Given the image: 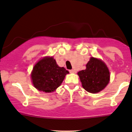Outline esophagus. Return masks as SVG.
Masks as SVG:
<instances>
[{
	"label": "esophagus",
	"instance_id": "esophagus-1",
	"mask_svg": "<svg viewBox=\"0 0 132 132\" xmlns=\"http://www.w3.org/2000/svg\"><path fill=\"white\" fill-rule=\"evenodd\" d=\"M69 72H71V73H75L76 71H75V70H74V69H71V70H70Z\"/></svg>",
	"mask_w": 132,
	"mask_h": 132
}]
</instances>
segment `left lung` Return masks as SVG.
<instances>
[{"instance_id":"obj_1","label":"left lung","mask_w":132,"mask_h":132,"mask_svg":"<svg viewBox=\"0 0 132 132\" xmlns=\"http://www.w3.org/2000/svg\"><path fill=\"white\" fill-rule=\"evenodd\" d=\"M82 85L87 92L98 93L108 84L110 73L107 65L101 60L90 58L86 64V69L78 72Z\"/></svg>"}]
</instances>
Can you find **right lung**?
<instances>
[{
	"mask_svg": "<svg viewBox=\"0 0 132 132\" xmlns=\"http://www.w3.org/2000/svg\"><path fill=\"white\" fill-rule=\"evenodd\" d=\"M69 73L64 67H59L52 57H44L33 67L31 78L34 86L40 91L46 93L54 92L60 86Z\"/></svg>",
	"mask_w": 132,
	"mask_h": 132,
	"instance_id": "1",
	"label": "right lung"
}]
</instances>
